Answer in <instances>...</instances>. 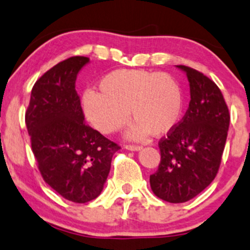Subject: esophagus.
Here are the masks:
<instances>
[{"label": "esophagus", "instance_id": "34e87169", "mask_svg": "<svg viewBox=\"0 0 250 250\" xmlns=\"http://www.w3.org/2000/svg\"><path fill=\"white\" fill-rule=\"evenodd\" d=\"M125 149H129V151H139V149H141V146H139V145H130V144H125Z\"/></svg>", "mask_w": 250, "mask_h": 250}]
</instances>
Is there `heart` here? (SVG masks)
Segmentation results:
<instances>
[{"label": "heart", "mask_w": 250, "mask_h": 250, "mask_svg": "<svg viewBox=\"0 0 250 250\" xmlns=\"http://www.w3.org/2000/svg\"><path fill=\"white\" fill-rule=\"evenodd\" d=\"M83 111L94 127L111 134L122 129L132 116L136 123L130 135H164L176 127L183 109L181 88L169 74L144 69H120L99 83V92L83 97Z\"/></svg>", "instance_id": "obj_1"}]
</instances>
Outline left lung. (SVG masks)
Instances as JSON below:
<instances>
[{
  "instance_id": "1",
  "label": "left lung",
  "mask_w": 250,
  "mask_h": 250,
  "mask_svg": "<svg viewBox=\"0 0 250 250\" xmlns=\"http://www.w3.org/2000/svg\"><path fill=\"white\" fill-rule=\"evenodd\" d=\"M190 102L182 120L163 136L158 170L151 189L162 200L181 204L195 198L217 176L227 143L230 114L214 81L188 65Z\"/></svg>"
}]
</instances>
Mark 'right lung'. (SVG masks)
<instances>
[{
  "label": "right lung",
  "instance_id": "right-lung-1",
  "mask_svg": "<svg viewBox=\"0 0 250 250\" xmlns=\"http://www.w3.org/2000/svg\"><path fill=\"white\" fill-rule=\"evenodd\" d=\"M73 56L44 73L31 92L25 122L39 172L62 198L85 204L101 194L121 146L86 123L75 80L88 63Z\"/></svg>",
  "mask_w": 250,
  "mask_h": 250
}]
</instances>
